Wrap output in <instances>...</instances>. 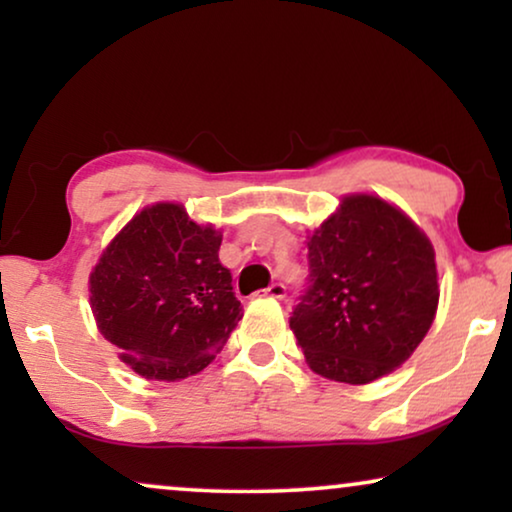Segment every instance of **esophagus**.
<instances>
[{"label":"esophagus","mask_w":512,"mask_h":512,"mask_svg":"<svg viewBox=\"0 0 512 512\" xmlns=\"http://www.w3.org/2000/svg\"><path fill=\"white\" fill-rule=\"evenodd\" d=\"M265 296H270V298H277V300H284V298H286V286H284L282 282H275V284H270L268 289H265Z\"/></svg>","instance_id":"esophagus-1"}]
</instances>
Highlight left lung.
Returning <instances> with one entry per match:
<instances>
[{"instance_id": "1", "label": "left lung", "mask_w": 512, "mask_h": 512, "mask_svg": "<svg viewBox=\"0 0 512 512\" xmlns=\"http://www.w3.org/2000/svg\"><path fill=\"white\" fill-rule=\"evenodd\" d=\"M310 284L289 324L314 373L368 384L410 359L438 310L436 254L382 198L347 195L307 237Z\"/></svg>"}]
</instances>
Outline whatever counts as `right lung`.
<instances>
[{
  "instance_id": "add662e5",
  "label": "right lung",
  "mask_w": 512,
  "mask_h": 512,
  "mask_svg": "<svg viewBox=\"0 0 512 512\" xmlns=\"http://www.w3.org/2000/svg\"><path fill=\"white\" fill-rule=\"evenodd\" d=\"M221 233L174 202L146 207L90 272L97 328L146 380H184L226 345L242 305L219 261Z\"/></svg>"
}]
</instances>
